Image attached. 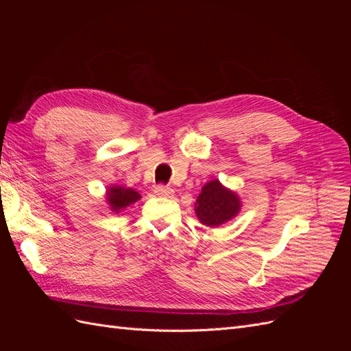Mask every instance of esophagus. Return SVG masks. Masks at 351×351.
<instances>
[{"label": "esophagus", "instance_id": "1", "mask_svg": "<svg viewBox=\"0 0 351 351\" xmlns=\"http://www.w3.org/2000/svg\"><path fill=\"white\" fill-rule=\"evenodd\" d=\"M155 195L159 197H171L174 195V189L159 184L155 187Z\"/></svg>", "mask_w": 351, "mask_h": 351}]
</instances>
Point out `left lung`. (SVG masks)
<instances>
[{"mask_svg": "<svg viewBox=\"0 0 351 351\" xmlns=\"http://www.w3.org/2000/svg\"><path fill=\"white\" fill-rule=\"evenodd\" d=\"M241 208V200L237 193L219 183V180H212L202 187L199 193L195 212L202 224L206 227H219L234 218Z\"/></svg>", "mask_w": 351, "mask_h": 351, "instance_id": "obj_1", "label": "left lung"}]
</instances>
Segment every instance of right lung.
<instances>
[{
    "instance_id": "right-lung-1",
    "label": "right lung",
    "mask_w": 351,
    "mask_h": 351,
    "mask_svg": "<svg viewBox=\"0 0 351 351\" xmlns=\"http://www.w3.org/2000/svg\"><path fill=\"white\" fill-rule=\"evenodd\" d=\"M107 204L110 206V209L115 214H119L120 210H123L124 208L130 206L134 202H137L141 199V195L136 192L133 189H125L121 186H111L107 190Z\"/></svg>"
}]
</instances>
